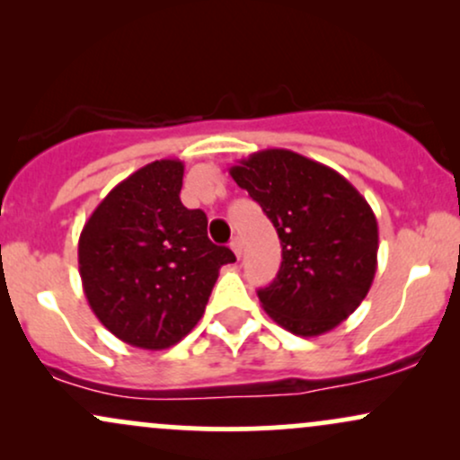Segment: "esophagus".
<instances>
[{"mask_svg":"<svg viewBox=\"0 0 460 460\" xmlns=\"http://www.w3.org/2000/svg\"><path fill=\"white\" fill-rule=\"evenodd\" d=\"M231 251L235 252V257H242V240H240V237H234V240H231Z\"/></svg>","mask_w":460,"mask_h":460,"instance_id":"1","label":"esophagus"}]
</instances>
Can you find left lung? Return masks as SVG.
<instances>
[{"label":"left lung","mask_w":460,"mask_h":460,"mask_svg":"<svg viewBox=\"0 0 460 460\" xmlns=\"http://www.w3.org/2000/svg\"><path fill=\"white\" fill-rule=\"evenodd\" d=\"M281 240L277 279L257 292L263 311L300 337L332 331L367 296L378 223L340 172L288 149L252 153L229 168Z\"/></svg>","instance_id":"1"}]
</instances>
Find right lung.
<instances>
[{
    "label": "right lung",
    "mask_w": 460,
    "mask_h": 460,
    "mask_svg": "<svg viewBox=\"0 0 460 460\" xmlns=\"http://www.w3.org/2000/svg\"><path fill=\"white\" fill-rule=\"evenodd\" d=\"M183 162L155 160L110 190L79 235L84 294L125 344L164 350L203 318L218 270L234 263L208 216L179 199Z\"/></svg>",
    "instance_id": "add662e5"
}]
</instances>
